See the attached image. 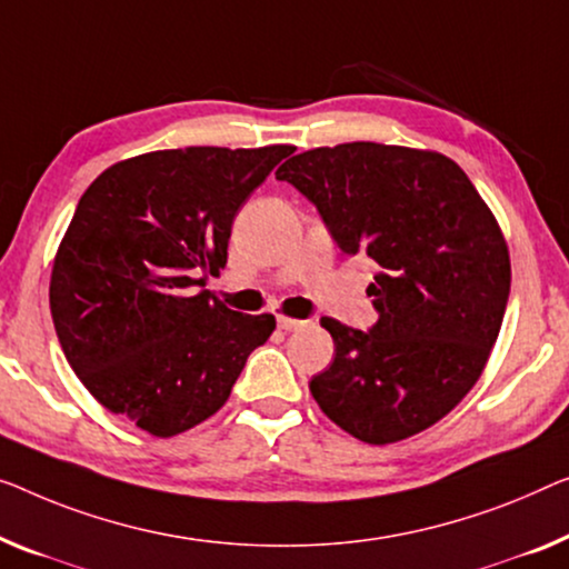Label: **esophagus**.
Listing matches in <instances>:
<instances>
[{
    "label": "esophagus",
    "mask_w": 569,
    "mask_h": 569,
    "mask_svg": "<svg viewBox=\"0 0 569 569\" xmlns=\"http://www.w3.org/2000/svg\"><path fill=\"white\" fill-rule=\"evenodd\" d=\"M276 321H278V329H283V332H299V329L307 327V321H303V319L283 317V313H281V317H278Z\"/></svg>",
    "instance_id": "obj_1"
}]
</instances>
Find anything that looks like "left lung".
<instances>
[{
	"label": "left lung",
	"mask_w": 569,
	"mask_h": 569,
	"mask_svg": "<svg viewBox=\"0 0 569 569\" xmlns=\"http://www.w3.org/2000/svg\"><path fill=\"white\" fill-rule=\"evenodd\" d=\"M347 256L370 258V332L321 319L335 360L311 396L339 429L391 445L437 423L478 383L501 332L511 258L493 211L442 152L342 142L276 171Z\"/></svg>",
	"instance_id": "1"
}]
</instances>
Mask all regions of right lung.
Masks as SVG:
<instances>
[{
  "label": "right lung",
  "mask_w": 569,
  "mask_h": 569,
  "mask_svg": "<svg viewBox=\"0 0 569 569\" xmlns=\"http://www.w3.org/2000/svg\"><path fill=\"white\" fill-rule=\"evenodd\" d=\"M293 146L156 150L109 166L58 244L50 313L68 366L112 413L176 437L227 403L273 313L209 291L237 211Z\"/></svg>",
  "instance_id": "obj_1"
}]
</instances>
